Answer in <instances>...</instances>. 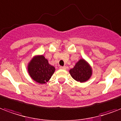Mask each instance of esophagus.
I'll list each match as a JSON object with an SVG mask.
<instances>
[{"instance_id": "esophagus-1", "label": "esophagus", "mask_w": 121, "mask_h": 121, "mask_svg": "<svg viewBox=\"0 0 121 121\" xmlns=\"http://www.w3.org/2000/svg\"><path fill=\"white\" fill-rule=\"evenodd\" d=\"M60 69H63V70H66V69H67V67H65V66H63V67H60Z\"/></svg>"}]
</instances>
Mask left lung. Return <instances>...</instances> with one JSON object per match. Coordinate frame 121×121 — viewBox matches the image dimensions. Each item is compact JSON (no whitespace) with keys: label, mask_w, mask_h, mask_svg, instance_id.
Wrapping results in <instances>:
<instances>
[{"label":"left lung","mask_w":121,"mask_h":121,"mask_svg":"<svg viewBox=\"0 0 121 121\" xmlns=\"http://www.w3.org/2000/svg\"><path fill=\"white\" fill-rule=\"evenodd\" d=\"M69 73L76 81L85 82L91 78L93 74V69L87 61L81 58L75 63L73 68L69 70Z\"/></svg>","instance_id":"8db88e82"}]
</instances>
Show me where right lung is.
<instances>
[{
  "mask_svg": "<svg viewBox=\"0 0 121 121\" xmlns=\"http://www.w3.org/2000/svg\"><path fill=\"white\" fill-rule=\"evenodd\" d=\"M27 70L30 77L36 82L45 84L50 80L55 68L49 63L44 55L38 54L33 56L28 62Z\"/></svg>",
  "mask_w": 121,
  "mask_h": 121,
  "instance_id": "1",
  "label": "right lung"
}]
</instances>
